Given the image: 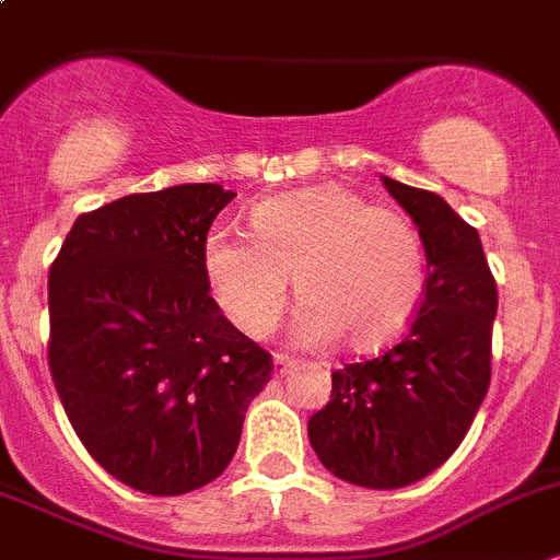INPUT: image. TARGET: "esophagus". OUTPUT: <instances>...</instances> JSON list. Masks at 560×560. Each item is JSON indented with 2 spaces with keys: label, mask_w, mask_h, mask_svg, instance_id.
Segmentation results:
<instances>
[{
  "label": "esophagus",
  "mask_w": 560,
  "mask_h": 560,
  "mask_svg": "<svg viewBox=\"0 0 560 560\" xmlns=\"http://www.w3.org/2000/svg\"><path fill=\"white\" fill-rule=\"evenodd\" d=\"M292 368H298V359L287 357V353H276L273 357V373L276 375H287Z\"/></svg>",
  "instance_id": "obj_1"
}]
</instances>
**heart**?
I'll use <instances>...</instances> for the list:
<instances>
[{"instance_id": "obj_1", "label": "heart", "mask_w": 560, "mask_h": 560, "mask_svg": "<svg viewBox=\"0 0 560 560\" xmlns=\"http://www.w3.org/2000/svg\"><path fill=\"white\" fill-rule=\"evenodd\" d=\"M254 234L215 223L203 237V273L218 306L248 337H268L284 315L290 276L304 301L295 337L378 348L398 337L425 292V245L415 223L342 185L265 198Z\"/></svg>"}]
</instances>
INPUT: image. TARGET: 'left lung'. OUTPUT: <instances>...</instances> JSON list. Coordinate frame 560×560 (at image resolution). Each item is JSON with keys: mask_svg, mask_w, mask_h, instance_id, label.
<instances>
[{"mask_svg": "<svg viewBox=\"0 0 560 560\" xmlns=\"http://www.w3.org/2000/svg\"><path fill=\"white\" fill-rule=\"evenodd\" d=\"M425 245L420 310L375 359L331 373V400L310 420L323 467L348 483L400 489L447 462L492 381L498 284L478 229L442 196L384 176Z\"/></svg>", "mask_w": 560, "mask_h": 560, "instance_id": "obj_1", "label": "left lung"}]
</instances>
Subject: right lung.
I'll return each mask as SVG.
<instances>
[{"label":"right lung","instance_id":"add662e5","mask_svg":"<svg viewBox=\"0 0 560 560\" xmlns=\"http://www.w3.org/2000/svg\"><path fill=\"white\" fill-rule=\"evenodd\" d=\"M237 192L176 185L82 212L49 268V370L85 451L138 492L232 462L273 357L223 317L203 237Z\"/></svg>","mask_w":560,"mask_h":560}]
</instances>
